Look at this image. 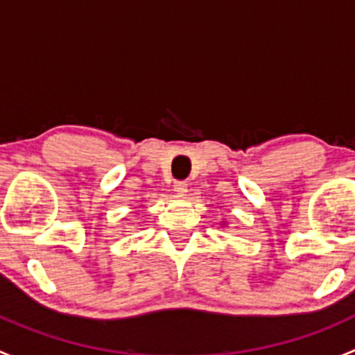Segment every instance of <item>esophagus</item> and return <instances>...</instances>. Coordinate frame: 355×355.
<instances>
[{"label":"esophagus","instance_id":"obj_1","mask_svg":"<svg viewBox=\"0 0 355 355\" xmlns=\"http://www.w3.org/2000/svg\"><path fill=\"white\" fill-rule=\"evenodd\" d=\"M173 189H175V192H178V194H185V192H187V184L182 180H177L173 184Z\"/></svg>","mask_w":355,"mask_h":355}]
</instances>
